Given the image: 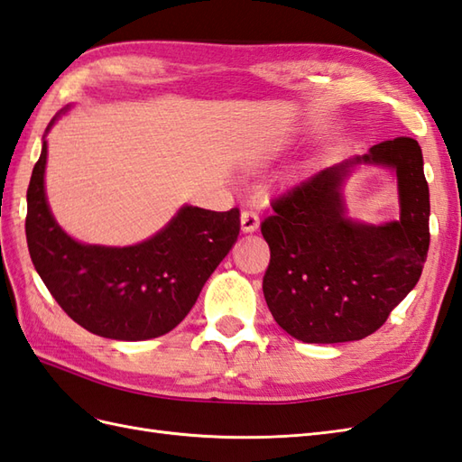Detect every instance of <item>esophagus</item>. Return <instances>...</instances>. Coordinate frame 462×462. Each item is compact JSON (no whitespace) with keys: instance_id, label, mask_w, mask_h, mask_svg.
<instances>
[{"instance_id":"34e87169","label":"esophagus","mask_w":462,"mask_h":462,"mask_svg":"<svg viewBox=\"0 0 462 462\" xmlns=\"http://www.w3.org/2000/svg\"><path fill=\"white\" fill-rule=\"evenodd\" d=\"M240 224H242V232L244 234H252L257 228H260V217L254 210H244L240 217Z\"/></svg>"}]
</instances>
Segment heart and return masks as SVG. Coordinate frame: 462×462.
I'll list each match as a JSON object with an SVG mask.
<instances>
[{
  "instance_id": "obj_1",
  "label": "heart",
  "mask_w": 462,
  "mask_h": 462,
  "mask_svg": "<svg viewBox=\"0 0 462 462\" xmlns=\"http://www.w3.org/2000/svg\"><path fill=\"white\" fill-rule=\"evenodd\" d=\"M277 149H280V145H277V147H272V152H277Z\"/></svg>"
}]
</instances>
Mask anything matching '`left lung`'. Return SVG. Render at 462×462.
I'll list each match as a JSON object with an SVG mask.
<instances>
[{
  "instance_id": "1",
  "label": "left lung",
  "mask_w": 462,
  "mask_h": 462,
  "mask_svg": "<svg viewBox=\"0 0 462 462\" xmlns=\"http://www.w3.org/2000/svg\"><path fill=\"white\" fill-rule=\"evenodd\" d=\"M358 164L392 168L401 218L366 225L347 217L344 182ZM262 222L270 245L263 297L275 323L315 345L376 332L421 277L429 250V187L421 147L395 137L319 171L273 202Z\"/></svg>"
}]
</instances>
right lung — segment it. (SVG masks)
<instances>
[{"label": "right lung", "mask_w": 462, "mask_h": 462, "mask_svg": "<svg viewBox=\"0 0 462 462\" xmlns=\"http://www.w3.org/2000/svg\"><path fill=\"white\" fill-rule=\"evenodd\" d=\"M27 189L25 234L42 283L74 323L112 340H147L173 330L232 250L240 210L180 207L152 238L134 245L82 244L52 217L45 192L47 134Z\"/></svg>", "instance_id": "obj_1"}]
</instances>
